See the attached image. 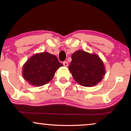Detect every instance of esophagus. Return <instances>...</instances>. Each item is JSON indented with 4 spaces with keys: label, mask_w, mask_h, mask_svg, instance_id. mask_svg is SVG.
I'll list each match as a JSON object with an SVG mask.
<instances>
[{
    "label": "esophagus",
    "mask_w": 131,
    "mask_h": 131,
    "mask_svg": "<svg viewBox=\"0 0 131 131\" xmlns=\"http://www.w3.org/2000/svg\"><path fill=\"white\" fill-rule=\"evenodd\" d=\"M63 65H64V66H65V67H67V66H68V62L67 61H64L63 62Z\"/></svg>",
    "instance_id": "esophagus-1"
}]
</instances>
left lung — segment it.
<instances>
[{
    "label": "left lung",
    "mask_w": 131,
    "mask_h": 131,
    "mask_svg": "<svg viewBox=\"0 0 131 131\" xmlns=\"http://www.w3.org/2000/svg\"><path fill=\"white\" fill-rule=\"evenodd\" d=\"M71 59L69 69L80 85L93 86L103 79L105 73L104 65L96 54L79 50L73 53Z\"/></svg>",
    "instance_id": "left-lung-1"
}]
</instances>
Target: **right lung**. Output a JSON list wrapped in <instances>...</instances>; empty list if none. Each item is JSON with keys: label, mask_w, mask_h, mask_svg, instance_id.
<instances>
[{"label": "right lung", "mask_w": 131, "mask_h": 131, "mask_svg": "<svg viewBox=\"0 0 131 131\" xmlns=\"http://www.w3.org/2000/svg\"><path fill=\"white\" fill-rule=\"evenodd\" d=\"M62 66L54 55L48 52L36 53L23 66V78L30 85L40 86L51 81L55 71Z\"/></svg>", "instance_id": "1"}]
</instances>
